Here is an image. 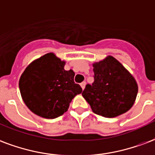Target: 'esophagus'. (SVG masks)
<instances>
[{
  "label": "esophagus",
  "mask_w": 155,
  "mask_h": 155,
  "mask_svg": "<svg viewBox=\"0 0 155 155\" xmlns=\"http://www.w3.org/2000/svg\"><path fill=\"white\" fill-rule=\"evenodd\" d=\"M85 85H86V82H85V81H84V82H82V83L81 84V88H82V89H84L85 88Z\"/></svg>",
  "instance_id": "34e87169"
}]
</instances>
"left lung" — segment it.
Returning <instances> with one entry per match:
<instances>
[{
  "mask_svg": "<svg viewBox=\"0 0 155 155\" xmlns=\"http://www.w3.org/2000/svg\"><path fill=\"white\" fill-rule=\"evenodd\" d=\"M93 67L94 81L82 93L93 112L112 118L129 111L138 93L132 74L112 56L94 63Z\"/></svg>",
  "mask_w": 155,
  "mask_h": 155,
  "instance_id": "8db88e82",
  "label": "left lung"
}]
</instances>
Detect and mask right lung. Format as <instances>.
<instances>
[{"label": "right lung", "mask_w": 155, "mask_h": 155, "mask_svg": "<svg viewBox=\"0 0 155 155\" xmlns=\"http://www.w3.org/2000/svg\"><path fill=\"white\" fill-rule=\"evenodd\" d=\"M66 61L52 52L28 65L19 78L23 100L34 114L48 119L57 118L68 110L70 104L82 92L74 82V72L64 69Z\"/></svg>", "instance_id": "1"}]
</instances>
